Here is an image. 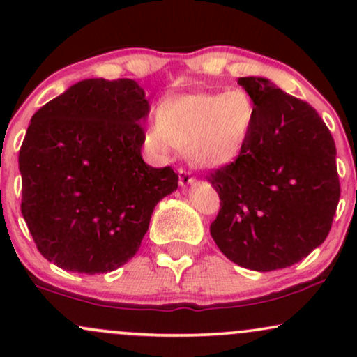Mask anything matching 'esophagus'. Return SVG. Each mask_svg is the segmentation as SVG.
Segmentation results:
<instances>
[{
	"label": "esophagus",
	"mask_w": 357,
	"mask_h": 357,
	"mask_svg": "<svg viewBox=\"0 0 357 357\" xmlns=\"http://www.w3.org/2000/svg\"><path fill=\"white\" fill-rule=\"evenodd\" d=\"M195 181L196 178L190 173V171L179 169V184H181V186H188V184H192Z\"/></svg>",
	"instance_id": "esophagus-1"
}]
</instances>
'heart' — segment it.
<instances>
[{"label":"heart","instance_id":"1","mask_svg":"<svg viewBox=\"0 0 357 357\" xmlns=\"http://www.w3.org/2000/svg\"><path fill=\"white\" fill-rule=\"evenodd\" d=\"M255 119V100L243 89L186 93L158 109L146 129V144L159 154L181 147L191 165L221 167L243 153Z\"/></svg>","mask_w":357,"mask_h":357}]
</instances>
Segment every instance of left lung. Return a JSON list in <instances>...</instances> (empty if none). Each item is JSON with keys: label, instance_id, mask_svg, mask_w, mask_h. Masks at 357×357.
<instances>
[{"label": "left lung", "instance_id": "obj_1", "mask_svg": "<svg viewBox=\"0 0 357 357\" xmlns=\"http://www.w3.org/2000/svg\"><path fill=\"white\" fill-rule=\"evenodd\" d=\"M238 84L257 119L243 153L206 176L220 196L210 233L236 265L270 272L301 261L329 235L341 196L335 144L307 102L261 77Z\"/></svg>", "mask_w": 357, "mask_h": 357}]
</instances>
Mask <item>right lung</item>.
<instances>
[{"label": "right lung", "instance_id": "obj_1", "mask_svg": "<svg viewBox=\"0 0 357 357\" xmlns=\"http://www.w3.org/2000/svg\"><path fill=\"white\" fill-rule=\"evenodd\" d=\"M149 104L134 80L89 79L36 110L20 149L22 213L56 267L107 273L141 247L154 206L178 188L146 165Z\"/></svg>", "mask_w": 357, "mask_h": 357}]
</instances>
